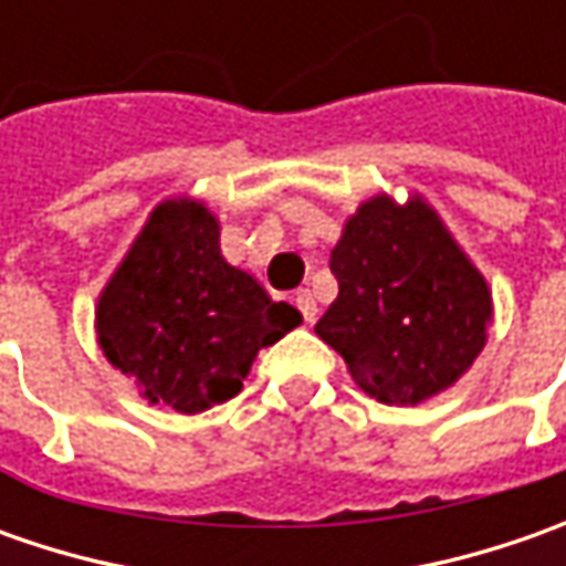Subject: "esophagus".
I'll return each instance as SVG.
<instances>
[{
    "instance_id": "obj_1",
    "label": "esophagus",
    "mask_w": 566,
    "mask_h": 566,
    "mask_svg": "<svg viewBox=\"0 0 566 566\" xmlns=\"http://www.w3.org/2000/svg\"><path fill=\"white\" fill-rule=\"evenodd\" d=\"M295 308L302 312V317H305L308 324H315L317 302L315 295H312V290H298V293H295Z\"/></svg>"
}]
</instances>
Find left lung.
I'll return each instance as SVG.
<instances>
[{"label": "left lung", "mask_w": 566, "mask_h": 566, "mask_svg": "<svg viewBox=\"0 0 566 566\" xmlns=\"http://www.w3.org/2000/svg\"><path fill=\"white\" fill-rule=\"evenodd\" d=\"M339 295L315 324L380 402H422L485 346L491 293L434 210L371 198L331 254Z\"/></svg>", "instance_id": "left-lung-1"}]
</instances>
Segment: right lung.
Instances as JSON below:
<instances>
[{
	"label": "right lung",
	"instance_id": "right-lung-1",
	"mask_svg": "<svg viewBox=\"0 0 566 566\" xmlns=\"http://www.w3.org/2000/svg\"><path fill=\"white\" fill-rule=\"evenodd\" d=\"M302 324L220 258V227L195 201H166L97 305L106 359L150 402L201 412L242 390L254 356Z\"/></svg>",
	"mask_w": 566,
	"mask_h": 566
}]
</instances>
